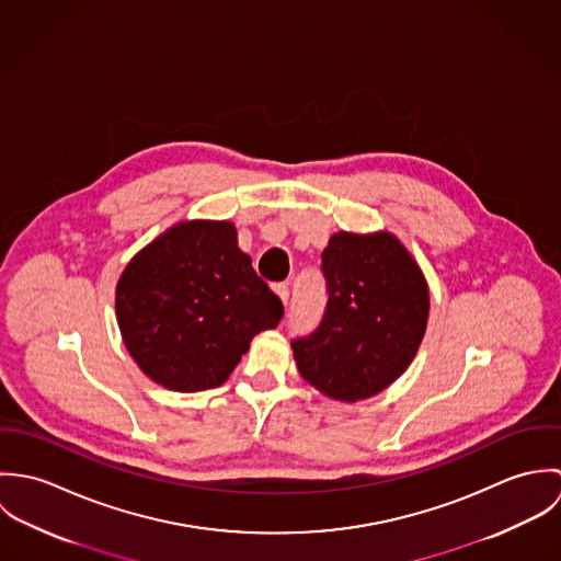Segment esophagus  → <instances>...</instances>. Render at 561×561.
I'll return each mask as SVG.
<instances>
[{"instance_id":"obj_1","label":"esophagus","mask_w":561,"mask_h":561,"mask_svg":"<svg viewBox=\"0 0 561 561\" xmlns=\"http://www.w3.org/2000/svg\"><path fill=\"white\" fill-rule=\"evenodd\" d=\"M274 291H276V296L283 300V305H287V302H289V287H287L285 283L274 285Z\"/></svg>"}]
</instances>
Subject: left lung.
I'll return each instance as SVG.
<instances>
[{
	"mask_svg": "<svg viewBox=\"0 0 561 561\" xmlns=\"http://www.w3.org/2000/svg\"><path fill=\"white\" fill-rule=\"evenodd\" d=\"M328 302L320 325L291 341L300 376L332 400L358 401L393 385L425 334L430 294L391 233H334L321 252Z\"/></svg>",
	"mask_w": 561,
	"mask_h": 561,
	"instance_id": "8db88e82",
	"label": "left lung"
}]
</instances>
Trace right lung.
<instances>
[{"mask_svg": "<svg viewBox=\"0 0 561 561\" xmlns=\"http://www.w3.org/2000/svg\"><path fill=\"white\" fill-rule=\"evenodd\" d=\"M227 220L179 222L142 248L116 285V320L138 367L179 393L227 382L261 330L283 318Z\"/></svg>", "mask_w": 561, "mask_h": 561, "instance_id": "right-lung-1", "label": "right lung"}]
</instances>
